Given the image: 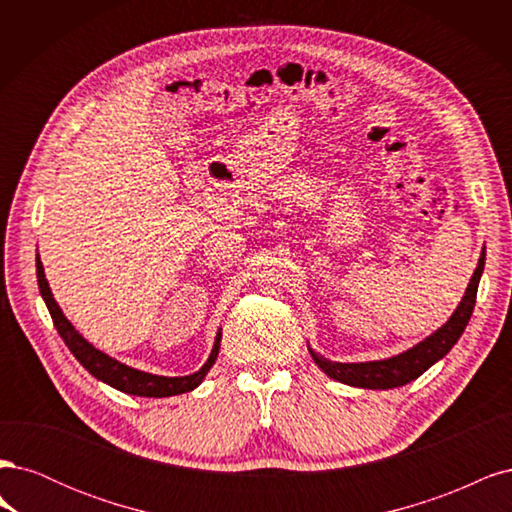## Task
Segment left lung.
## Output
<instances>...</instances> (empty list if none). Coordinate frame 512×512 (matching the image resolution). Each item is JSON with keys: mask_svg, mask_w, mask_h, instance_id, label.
I'll return each mask as SVG.
<instances>
[{"mask_svg": "<svg viewBox=\"0 0 512 512\" xmlns=\"http://www.w3.org/2000/svg\"><path fill=\"white\" fill-rule=\"evenodd\" d=\"M483 269H485V250L478 258V267L472 275L468 290L463 294L459 307L455 309V314L448 318V322L442 329L429 335L425 342L393 356V359L371 361V363H335V361L322 359V356L316 354L312 348H309V352H312L316 365L324 371V374L331 376L337 382L361 386V389H395V386H404L416 380L433 363L440 361L442 356L457 344V339L461 337L463 329H466V324L474 312L476 290H478L480 273H483Z\"/></svg>", "mask_w": 512, "mask_h": 512, "instance_id": "left-lung-1", "label": "left lung"}]
</instances>
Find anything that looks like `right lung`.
<instances>
[{
    "label": "right lung",
    "instance_id": "1",
    "mask_svg": "<svg viewBox=\"0 0 512 512\" xmlns=\"http://www.w3.org/2000/svg\"><path fill=\"white\" fill-rule=\"evenodd\" d=\"M36 273H38V286H40V292H42V299H44L46 307H49L55 329L61 335V339L66 342V346L70 348V352L76 356V361H79L91 376H96L98 380L111 384L113 389H117L121 393L138 395V397H173V395L188 393V391L196 389L200 382H203V378L207 376V371L211 369L215 359H218L222 333H218V337H215V344H213V350H211V356L207 359V363L200 367L196 374H190V376H181V378L153 376V374H147V371H138V369H132L128 365H123V363L111 359L108 354L96 350L68 322L64 312L59 309L57 301L53 299L49 282H46V277H44L40 256L36 258Z\"/></svg>",
    "mask_w": 512,
    "mask_h": 512
}]
</instances>
